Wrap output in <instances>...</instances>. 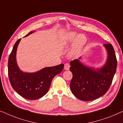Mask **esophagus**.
I'll list each match as a JSON object with an SVG mask.
<instances>
[{
	"label": "esophagus",
	"instance_id": "esophagus-1",
	"mask_svg": "<svg viewBox=\"0 0 123 123\" xmlns=\"http://www.w3.org/2000/svg\"><path fill=\"white\" fill-rule=\"evenodd\" d=\"M69 68H70V65H69L68 63L65 64V66H64V68H65V69H66V70H68Z\"/></svg>",
	"mask_w": 123,
	"mask_h": 123
}]
</instances>
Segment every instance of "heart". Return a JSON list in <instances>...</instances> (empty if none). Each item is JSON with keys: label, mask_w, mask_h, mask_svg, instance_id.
Instances as JSON below:
<instances>
[{"label": "heart", "mask_w": 123, "mask_h": 123, "mask_svg": "<svg viewBox=\"0 0 123 123\" xmlns=\"http://www.w3.org/2000/svg\"><path fill=\"white\" fill-rule=\"evenodd\" d=\"M86 41V37L84 35H78L74 32L67 34L61 40V46L66 47L74 43V51H78L82 49Z\"/></svg>", "instance_id": "1"}]
</instances>
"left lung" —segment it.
<instances>
[{"mask_svg": "<svg viewBox=\"0 0 123 123\" xmlns=\"http://www.w3.org/2000/svg\"><path fill=\"white\" fill-rule=\"evenodd\" d=\"M108 51L107 63L102 68L94 69L86 67L78 60L70 62L69 68L73 77L71 90L80 100L89 101L102 97L108 91L116 72L117 60L111 43L104 44Z\"/></svg>", "mask_w": 123, "mask_h": 123, "instance_id": "8db88e82", "label": "left lung"}]
</instances>
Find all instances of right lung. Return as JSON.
Returning a JSON list of instances; mask_svg holds the SVG:
<instances>
[{
	"instance_id": "1",
	"label": "right lung",
	"mask_w": 123,
	"mask_h": 123,
	"mask_svg": "<svg viewBox=\"0 0 123 123\" xmlns=\"http://www.w3.org/2000/svg\"><path fill=\"white\" fill-rule=\"evenodd\" d=\"M33 32H30L26 36ZM21 38L17 40L9 57L8 76L10 84L19 95L25 99L35 100L46 94L55 76L62 72L63 63L46 67L35 73H24L20 70L16 61V52Z\"/></svg>"
}]
</instances>
